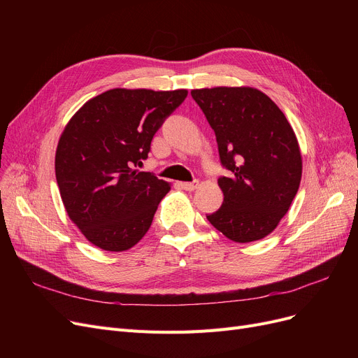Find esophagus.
Segmentation results:
<instances>
[{
    "mask_svg": "<svg viewBox=\"0 0 358 358\" xmlns=\"http://www.w3.org/2000/svg\"><path fill=\"white\" fill-rule=\"evenodd\" d=\"M199 185H200L199 180H194L192 182H181V187H182L184 190H187V192H194Z\"/></svg>",
    "mask_w": 358,
    "mask_h": 358,
    "instance_id": "obj_1",
    "label": "esophagus"
}]
</instances>
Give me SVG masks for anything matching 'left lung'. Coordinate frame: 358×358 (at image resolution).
I'll return each mask as SVG.
<instances>
[{"instance_id": "1", "label": "left lung", "mask_w": 358, "mask_h": 358, "mask_svg": "<svg viewBox=\"0 0 358 358\" xmlns=\"http://www.w3.org/2000/svg\"><path fill=\"white\" fill-rule=\"evenodd\" d=\"M215 130L222 165L220 209L208 220L234 242L270 235L287 213L302 178V154L277 104L252 87L192 90Z\"/></svg>"}]
</instances>
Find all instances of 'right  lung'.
<instances>
[{"instance_id":"right-lung-1","label":"right lung","mask_w":358,"mask_h":358,"mask_svg":"<svg viewBox=\"0 0 358 358\" xmlns=\"http://www.w3.org/2000/svg\"><path fill=\"white\" fill-rule=\"evenodd\" d=\"M187 92L113 88L88 100L65 126L56 181L69 219L96 247L126 251L150 228L171 185L135 168Z\"/></svg>"}]
</instances>
